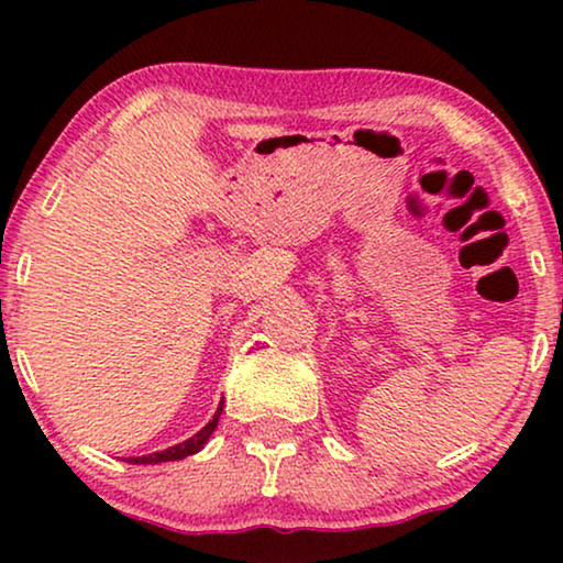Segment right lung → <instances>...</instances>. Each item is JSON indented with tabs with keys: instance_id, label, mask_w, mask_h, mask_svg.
<instances>
[{
	"instance_id": "right-lung-1",
	"label": "right lung",
	"mask_w": 563,
	"mask_h": 563,
	"mask_svg": "<svg viewBox=\"0 0 563 563\" xmlns=\"http://www.w3.org/2000/svg\"><path fill=\"white\" fill-rule=\"evenodd\" d=\"M220 412H222V402L218 405V412L212 415V420L207 422V426L199 430L189 438V441L184 443H176L172 449L166 451H156V453H148V456H135V459H128V464H164V461H179V459H187L191 453L202 451L205 443L210 441V435L214 433V428H218V420H220Z\"/></svg>"
}]
</instances>
